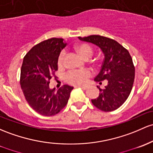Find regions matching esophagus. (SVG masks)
<instances>
[{"label":"esophagus","mask_w":153,"mask_h":153,"mask_svg":"<svg viewBox=\"0 0 153 153\" xmlns=\"http://www.w3.org/2000/svg\"><path fill=\"white\" fill-rule=\"evenodd\" d=\"M79 87L80 88H82L83 90L87 89V88H88L87 86H83V85H75V88H79Z\"/></svg>","instance_id":"34e87169"}]
</instances>
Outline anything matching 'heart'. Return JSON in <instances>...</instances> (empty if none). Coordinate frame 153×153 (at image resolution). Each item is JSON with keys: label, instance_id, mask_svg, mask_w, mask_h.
I'll return each mask as SVG.
<instances>
[{"label": "heart", "instance_id": "obj_1", "mask_svg": "<svg viewBox=\"0 0 153 153\" xmlns=\"http://www.w3.org/2000/svg\"><path fill=\"white\" fill-rule=\"evenodd\" d=\"M75 49L80 56L85 59L91 57L94 53L93 48L89 45L85 44V43H81V44L78 45L75 47ZM65 54H66L65 51H62L60 53L58 58L59 66L63 65ZM91 73L88 70H72L68 72L65 75V79L67 82L70 84L80 85L85 84L88 78L91 77Z\"/></svg>", "mask_w": 153, "mask_h": 153}]
</instances>
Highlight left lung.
Instances as JSON below:
<instances>
[{
	"mask_svg": "<svg viewBox=\"0 0 153 153\" xmlns=\"http://www.w3.org/2000/svg\"><path fill=\"white\" fill-rule=\"evenodd\" d=\"M78 38L100 47L105 56L101 70L94 80L100 84L106 80L107 85L103 89L97 86L100 95L91 100L92 104L105 112L117 110L128 99L133 87L135 68L130 53L111 38L97 35Z\"/></svg>",
	"mask_w": 153,
	"mask_h": 153,
	"instance_id": "1",
	"label": "left lung"
}]
</instances>
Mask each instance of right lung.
Masks as SVG:
<instances>
[{
	"label": "right lung",
	"mask_w": 153,
	"mask_h": 153,
	"mask_svg": "<svg viewBox=\"0 0 153 153\" xmlns=\"http://www.w3.org/2000/svg\"><path fill=\"white\" fill-rule=\"evenodd\" d=\"M66 46L62 38H52L33 46L23 59L20 84L27 102L38 113L52 116L68 104L73 86L64 85L55 91L50 80L58 70V58Z\"/></svg>",
	"instance_id": "add662e5"
}]
</instances>
